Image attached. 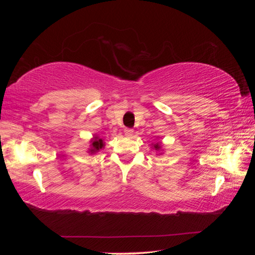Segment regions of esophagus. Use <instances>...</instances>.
<instances>
[{
    "label": "esophagus",
    "mask_w": 255,
    "mask_h": 255,
    "mask_svg": "<svg viewBox=\"0 0 255 255\" xmlns=\"http://www.w3.org/2000/svg\"><path fill=\"white\" fill-rule=\"evenodd\" d=\"M132 132H133V129H131V128H125V135L126 136H131L132 135Z\"/></svg>",
    "instance_id": "obj_1"
}]
</instances>
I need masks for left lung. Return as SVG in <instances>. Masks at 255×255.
<instances>
[{
  "instance_id": "obj_1",
  "label": "left lung",
  "mask_w": 255,
  "mask_h": 255,
  "mask_svg": "<svg viewBox=\"0 0 255 255\" xmlns=\"http://www.w3.org/2000/svg\"><path fill=\"white\" fill-rule=\"evenodd\" d=\"M154 147H155V148H159V145H158V144H155Z\"/></svg>"
}]
</instances>
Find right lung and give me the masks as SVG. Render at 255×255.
Wrapping results in <instances>:
<instances>
[{
    "label": "right lung",
    "instance_id": "1",
    "mask_svg": "<svg viewBox=\"0 0 255 255\" xmlns=\"http://www.w3.org/2000/svg\"><path fill=\"white\" fill-rule=\"evenodd\" d=\"M103 147V141L101 138L96 137V139L92 141V148H91V153L98 152L99 149H101Z\"/></svg>",
    "mask_w": 255,
    "mask_h": 255
}]
</instances>
